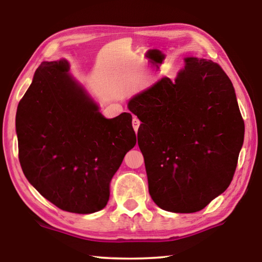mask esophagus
Wrapping results in <instances>:
<instances>
[{
	"label": "esophagus",
	"instance_id": "esophagus-1",
	"mask_svg": "<svg viewBox=\"0 0 262 262\" xmlns=\"http://www.w3.org/2000/svg\"><path fill=\"white\" fill-rule=\"evenodd\" d=\"M132 124H133V127H134L135 132H137L138 130V127H140V125H141V121H140V119H138V118L134 117V118H133Z\"/></svg>",
	"mask_w": 262,
	"mask_h": 262
}]
</instances>
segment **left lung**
Segmentation results:
<instances>
[{"mask_svg": "<svg viewBox=\"0 0 262 262\" xmlns=\"http://www.w3.org/2000/svg\"><path fill=\"white\" fill-rule=\"evenodd\" d=\"M142 124L137 143L158 207L192 213L226 191L244 140L232 81L211 60L185 58L176 79L163 77L128 102Z\"/></svg>", "mask_w": 262, "mask_h": 262, "instance_id": "8db88e82", "label": "left lung"}]
</instances>
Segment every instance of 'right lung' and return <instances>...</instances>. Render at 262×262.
I'll return each instance as SVG.
<instances>
[{
    "label": "right lung",
    "instance_id": "1",
    "mask_svg": "<svg viewBox=\"0 0 262 262\" xmlns=\"http://www.w3.org/2000/svg\"><path fill=\"white\" fill-rule=\"evenodd\" d=\"M66 60L42 62L15 116L19 161L28 182L61 210L93 213L136 144L128 112L112 119L69 75Z\"/></svg>",
    "mask_w": 262,
    "mask_h": 262
}]
</instances>
